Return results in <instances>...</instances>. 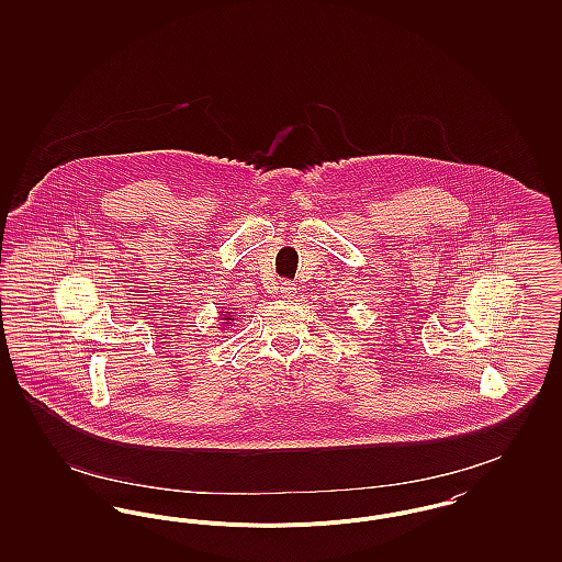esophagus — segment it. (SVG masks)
Instances as JSON below:
<instances>
[{
    "instance_id": "esophagus-1",
    "label": "esophagus",
    "mask_w": 562,
    "mask_h": 562,
    "mask_svg": "<svg viewBox=\"0 0 562 562\" xmlns=\"http://www.w3.org/2000/svg\"><path fill=\"white\" fill-rule=\"evenodd\" d=\"M280 293L284 294V296H289V299H293L294 293H296V286H294L293 282H282V286H280Z\"/></svg>"
}]
</instances>
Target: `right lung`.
I'll list each match as a JSON object with an SVG mask.
<instances>
[{
	"mask_svg": "<svg viewBox=\"0 0 562 562\" xmlns=\"http://www.w3.org/2000/svg\"><path fill=\"white\" fill-rule=\"evenodd\" d=\"M223 321H234V318H223ZM227 324V322H225Z\"/></svg>",
	"mask_w": 562,
	"mask_h": 562,
	"instance_id": "right-lung-1",
	"label": "right lung"
}]
</instances>
